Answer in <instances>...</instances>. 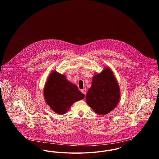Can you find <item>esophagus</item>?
Masks as SVG:
<instances>
[{"instance_id":"obj_1","label":"esophagus","mask_w":159,"mask_h":159,"mask_svg":"<svg viewBox=\"0 0 159 159\" xmlns=\"http://www.w3.org/2000/svg\"><path fill=\"white\" fill-rule=\"evenodd\" d=\"M81 92L83 93V94H84V95H86V89H82L81 90Z\"/></svg>"}]
</instances>
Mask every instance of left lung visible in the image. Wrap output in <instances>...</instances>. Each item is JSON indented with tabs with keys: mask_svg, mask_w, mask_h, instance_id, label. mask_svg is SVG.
Returning a JSON list of instances; mask_svg holds the SVG:
<instances>
[{
	"mask_svg": "<svg viewBox=\"0 0 159 159\" xmlns=\"http://www.w3.org/2000/svg\"><path fill=\"white\" fill-rule=\"evenodd\" d=\"M119 98V87L110 68L94 76L86 99L96 113L105 115L110 113L117 105Z\"/></svg>",
	"mask_w": 159,
	"mask_h": 159,
	"instance_id": "obj_1",
	"label": "left lung"
}]
</instances>
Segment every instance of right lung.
I'll return each mask as SVG.
<instances>
[{
  "instance_id": "obj_1",
  "label": "right lung",
  "mask_w": 159,
  "mask_h": 159,
  "mask_svg": "<svg viewBox=\"0 0 159 159\" xmlns=\"http://www.w3.org/2000/svg\"><path fill=\"white\" fill-rule=\"evenodd\" d=\"M43 93L48 105L56 113L61 114L66 113L75 102L84 97L76 85L56 71L50 75Z\"/></svg>"
}]
</instances>
